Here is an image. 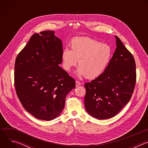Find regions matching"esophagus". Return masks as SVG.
<instances>
[{
    "mask_svg": "<svg viewBox=\"0 0 148 148\" xmlns=\"http://www.w3.org/2000/svg\"><path fill=\"white\" fill-rule=\"evenodd\" d=\"M81 84V83L80 82H79V81H75V86H76V87H78V86H80Z\"/></svg>",
    "mask_w": 148,
    "mask_h": 148,
    "instance_id": "34e87169",
    "label": "esophagus"
}]
</instances>
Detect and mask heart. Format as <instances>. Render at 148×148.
<instances>
[{"mask_svg":"<svg viewBox=\"0 0 148 148\" xmlns=\"http://www.w3.org/2000/svg\"><path fill=\"white\" fill-rule=\"evenodd\" d=\"M71 50L62 51L61 60L64 69L70 71L78 61V77L86 76L93 79L99 76L107 67L112 56L111 47L87 37H76L70 43Z\"/></svg>","mask_w":148,"mask_h":148,"instance_id":"b5f03b06","label":"heart"}]
</instances>
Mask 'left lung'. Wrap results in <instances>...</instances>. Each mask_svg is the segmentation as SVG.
<instances>
[{"label":"left lung","instance_id":"8db88e82","mask_svg":"<svg viewBox=\"0 0 148 148\" xmlns=\"http://www.w3.org/2000/svg\"><path fill=\"white\" fill-rule=\"evenodd\" d=\"M116 49L109 64L99 76L84 86L87 112L99 119L116 115L130 101L136 83L132 54L116 36Z\"/></svg>","mask_w":148,"mask_h":148}]
</instances>
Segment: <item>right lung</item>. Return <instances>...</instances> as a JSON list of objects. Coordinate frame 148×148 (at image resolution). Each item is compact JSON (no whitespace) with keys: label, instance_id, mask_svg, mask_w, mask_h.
<instances>
[{"label":"right lung","instance_id":"obj_1","mask_svg":"<svg viewBox=\"0 0 148 148\" xmlns=\"http://www.w3.org/2000/svg\"><path fill=\"white\" fill-rule=\"evenodd\" d=\"M62 44L54 31L34 34L16 57L14 86L25 109L37 119L57 118L67 95L75 87L74 78L59 64Z\"/></svg>","mask_w":148,"mask_h":148}]
</instances>
